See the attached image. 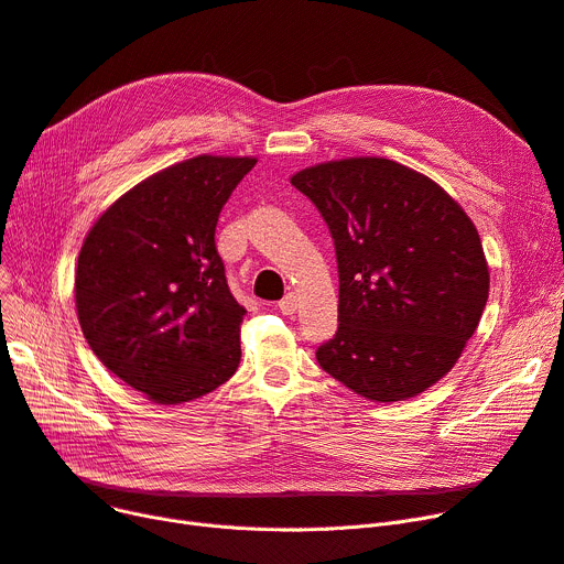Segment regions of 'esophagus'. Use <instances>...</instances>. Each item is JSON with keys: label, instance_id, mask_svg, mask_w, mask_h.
I'll list each match as a JSON object with an SVG mask.
<instances>
[{"label": "esophagus", "instance_id": "34e87169", "mask_svg": "<svg viewBox=\"0 0 564 564\" xmlns=\"http://www.w3.org/2000/svg\"><path fill=\"white\" fill-rule=\"evenodd\" d=\"M297 294H294V292H288L285 294V297L279 302V311L283 313V315H292L294 311H297Z\"/></svg>", "mask_w": 564, "mask_h": 564}]
</instances>
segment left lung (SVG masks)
I'll list each match as a JSON object with an SVG mask.
<instances>
[{
  "mask_svg": "<svg viewBox=\"0 0 564 564\" xmlns=\"http://www.w3.org/2000/svg\"><path fill=\"white\" fill-rule=\"evenodd\" d=\"M290 183L327 221L338 260V332L322 370L372 402L419 395L476 334L489 264L476 224L432 177L387 158L302 169Z\"/></svg>",
  "mask_w": 564,
  "mask_h": 564,
  "instance_id": "1",
  "label": "left lung"
}]
</instances>
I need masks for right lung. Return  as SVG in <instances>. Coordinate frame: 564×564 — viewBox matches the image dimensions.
Here are the masks:
<instances>
[{
    "label": "right lung",
    "instance_id": "1",
    "mask_svg": "<svg viewBox=\"0 0 564 564\" xmlns=\"http://www.w3.org/2000/svg\"><path fill=\"white\" fill-rule=\"evenodd\" d=\"M256 158L198 155L145 177L86 232L82 334L107 370L158 404L213 393L240 366L245 308L215 247L221 207Z\"/></svg>",
    "mask_w": 564,
    "mask_h": 564
}]
</instances>
